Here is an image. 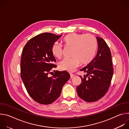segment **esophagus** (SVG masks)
Instances as JSON below:
<instances>
[{"mask_svg": "<svg viewBox=\"0 0 129 129\" xmlns=\"http://www.w3.org/2000/svg\"><path fill=\"white\" fill-rule=\"evenodd\" d=\"M70 78H72L73 77H75V75L72 74V73H70Z\"/></svg>", "mask_w": 129, "mask_h": 129, "instance_id": "obj_1", "label": "esophagus"}]
</instances>
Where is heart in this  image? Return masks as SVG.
<instances>
[{"instance_id":"obj_1","label":"heart","mask_w":129,"mask_h":129,"mask_svg":"<svg viewBox=\"0 0 129 129\" xmlns=\"http://www.w3.org/2000/svg\"><path fill=\"white\" fill-rule=\"evenodd\" d=\"M65 44L73 47L72 57L65 58L60 62V70L72 72L79 65L80 62L85 65L89 63L94 58L97 49V41L95 36L91 34L71 33L66 35L63 39ZM53 56L58 59L63 54V47L57 42L51 47Z\"/></svg>"}]
</instances>
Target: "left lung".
Returning <instances> with one entry per match:
<instances>
[{"mask_svg":"<svg viewBox=\"0 0 129 129\" xmlns=\"http://www.w3.org/2000/svg\"><path fill=\"white\" fill-rule=\"evenodd\" d=\"M98 52L92 61L80 71L87 72L77 87L78 96L87 102H96L107 92L113 74L111 53L105 40L96 37Z\"/></svg>","mask_w":129,"mask_h":129,"instance_id":"1","label":"left lung"}]
</instances>
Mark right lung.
I'll use <instances>...</instances> for the list:
<instances>
[{"label":"right lung","mask_w":129,"mask_h":129,"mask_svg":"<svg viewBox=\"0 0 129 129\" xmlns=\"http://www.w3.org/2000/svg\"><path fill=\"white\" fill-rule=\"evenodd\" d=\"M62 35L44 33L31 38L22 50L21 77L30 96L42 105L52 103L60 96L63 86L70 78L66 71H54L57 67L51 47Z\"/></svg>","instance_id":"right-lung-1"}]
</instances>
